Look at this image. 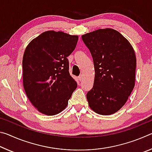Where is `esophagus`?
Masks as SVG:
<instances>
[{
	"label": "esophagus",
	"mask_w": 152,
	"mask_h": 152,
	"mask_svg": "<svg viewBox=\"0 0 152 152\" xmlns=\"http://www.w3.org/2000/svg\"><path fill=\"white\" fill-rule=\"evenodd\" d=\"M78 80H79L80 81H81V80H82V75H80V76H78Z\"/></svg>",
	"instance_id": "34e87169"
}]
</instances>
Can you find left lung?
<instances>
[{"label": "left lung", "mask_w": 152, "mask_h": 152, "mask_svg": "<svg viewBox=\"0 0 152 152\" xmlns=\"http://www.w3.org/2000/svg\"><path fill=\"white\" fill-rule=\"evenodd\" d=\"M93 59L94 80L86 99L91 109L102 115L124 106L135 86L136 57L129 42L117 31L106 28L82 35Z\"/></svg>", "instance_id": "left-lung-1"}]
</instances>
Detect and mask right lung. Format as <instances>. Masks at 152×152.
<instances>
[{
	"label": "right lung",
	"instance_id": "add662e5",
	"mask_svg": "<svg viewBox=\"0 0 152 152\" xmlns=\"http://www.w3.org/2000/svg\"><path fill=\"white\" fill-rule=\"evenodd\" d=\"M78 36L48 31L27 45L23 58V83L29 101L38 111L55 115L66 109L77 84L69 73L67 57Z\"/></svg>",
	"mask_w": 152,
	"mask_h": 152
}]
</instances>
